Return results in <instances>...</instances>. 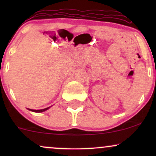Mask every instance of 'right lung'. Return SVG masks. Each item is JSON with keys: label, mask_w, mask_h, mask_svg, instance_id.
Returning <instances> with one entry per match:
<instances>
[{"label": "right lung", "mask_w": 156, "mask_h": 156, "mask_svg": "<svg viewBox=\"0 0 156 156\" xmlns=\"http://www.w3.org/2000/svg\"><path fill=\"white\" fill-rule=\"evenodd\" d=\"M49 108H50V107H48V108H44V109H40V110H33V109H29V110L31 111V112H44V111L48 110V109Z\"/></svg>", "instance_id": "add662e5"}]
</instances>
